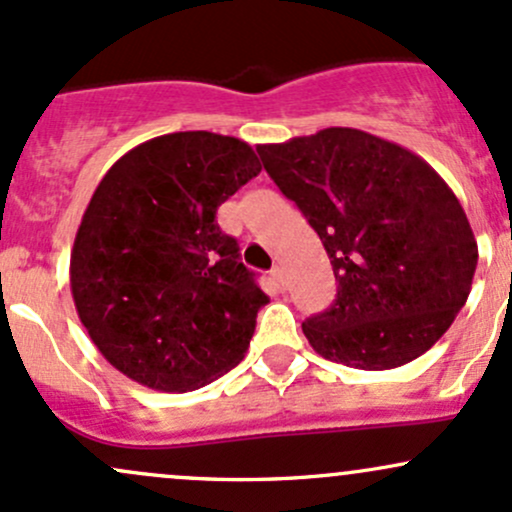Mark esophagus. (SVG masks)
<instances>
[{"label":"esophagus","instance_id":"1","mask_svg":"<svg viewBox=\"0 0 512 512\" xmlns=\"http://www.w3.org/2000/svg\"><path fill=\"white\" fill-rule=\"evenodd\" d=\"M271 275H273L275 283H278L280 287H285V271H283V266H273Z\"/></svg>","mask_w":512,"mask_h":512}]
</instances>
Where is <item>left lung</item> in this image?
<instances>
[{
    "mask_svg": "<svg viewBox=\"0 0 512 512\" xmlns=\"http://www.w3.org/2000/svg\"><path fill=\"white\" fill-rule=\"evenodd\" d=\"M256 152L336 275V300L302 324L309 346L358 370H392L433 348L467 302L479 261L467 215L438 171L355 128Z\"/></svg>",
    "mask_w": 512,
    "mask_h": 512,
    "instance_id": "obj_1",
    "label": "left lung"
}]
</instances>
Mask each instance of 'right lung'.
<instances>
[{"instance_id": "1", "label": "right lung", "mask_w": 512, "mask_h": 512, "mask_svg": "<svg viewBox=\"0 0 512 512\" xmlns=\"http://www.w3.org/2000/svg\"><path fill=\"white\" fill-rule=\"evenodd\" d=\"M261 171L244 140L171 132L106 171L70 258L74 307L132 382L193 392L244 358L268 302L217 208Z\"/></svg>"}]
</instances>
